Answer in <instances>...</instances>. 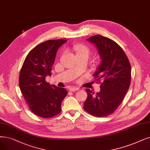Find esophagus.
Wrapping results in <instances>:
<instances>
[{
	"label": "esophagus",
	"instance_id": "1",
	"mask_svg": "<svg viewBox=\"0 0 150 150\" xmlns=\"http://www.w3.org/2000/svg\"><path fill=\"white\" fill-rule=\"evenodd\" d=\"M78 90H79V88L77 87H71L70 88H69V91H71V92H75V91Z\"/></svg>",
	"mask_w": 150,
	"mask_h": 150
}]
</instances>
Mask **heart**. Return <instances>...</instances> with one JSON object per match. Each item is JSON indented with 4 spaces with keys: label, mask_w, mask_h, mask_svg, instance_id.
Wrapping results in <instances>:
<instances>
[{
    "label": "heart",
    "mask_w": 150,
    "mask_h": 150,
    "mask_svg": "<svg viewBox=\"0 0 150 150\" xmlns=\"http://www.w3.org/2000/svg\"><path fill=\"white\" fill-rule=\"evenodd\" d=\"M77 55H85L89 56L90 50L88 47L84 45H78L75 48Z\"/></svg>",
    "instance_id": "b5f03b06"
}]
</instances>
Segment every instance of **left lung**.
Segmentation results:
<instances>
[{
	"label": "left lung",
	"mask_w": 150,
	"mask_h": 150,
	"mask_svg": "<svg viewBox=\"0 0 150 150\" xmlns=\"http://www.w3.org/2000/svg\"><path fill=\"white\" fill-rule=\"evenodd\" d=\"M94 44L101 63L93 76L102 81L99 93L86 89L88 97L84 109L96 117L112 114L122 102L131 79V66L125 51L112 39L96 35L87 39Z\"/></svg>",
	"instance_id": "left-lung-1"
}]
</instances>
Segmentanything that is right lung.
Segmentation results:
<instances>
[{"label": "right lung", "instance_id": "1", "mask_svg": "<svg viewBox=\"0 0 150 150\" xmlns=\"http://www.w3.org/2000/svg\"><path fill=\"white\" fill-rule=\"evenodd\" d=\"M67 40H50L32 49L23 62L19 86L31 111L43 118H50L61 111V103L67 94L64 88L51 85L45 80L51 76L57 50Z\"/></svg>", "mask_w": 150, "mask_h": 150}]
</instances>
